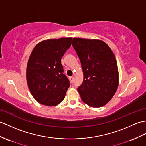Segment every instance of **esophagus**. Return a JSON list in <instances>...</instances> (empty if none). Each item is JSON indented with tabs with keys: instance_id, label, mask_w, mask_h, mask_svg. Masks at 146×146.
<instances>
[{
	"instance_id": "1",
	"label": "esophagus",
	"mask_w": 146,
	"mask_h": 146,
	"mask_svg": "<svg viewBox=\"0 0 146 146\" xmlns=\"http://www.w3.org/2000/svg\"><path fill=\"white\" fill-rule=\"evenodd\" d=\"M70 80L71 83H73V81H74V78L73 76L70 77Z\"/></svg>"
}]
</instances>
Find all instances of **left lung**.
I'll return each instance as SVG.
<instances>
[{
  "label": "left lung",
  "mask_w": 146,
  "mask_h": 146,
  "mask_svg": "<svg viewBox=\"0 0 146 146\" xmlns=\"http://www.w3.org/2000/svg\"><path fill=\"white\" fill-rule=\"evenodd\" d=\"M72 45L83 71V81L77 89L81 100L92 107L104 106L113 98L119 83L113 52L99 40L73 38Z\"/></svg>",
  "instance_id": "obj_1"
}]
</instances>
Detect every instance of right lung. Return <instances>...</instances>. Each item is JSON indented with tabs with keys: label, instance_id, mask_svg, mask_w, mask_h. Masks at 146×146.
Wrapping results in <instances>:
<instances>
[{
	"label": "right lung",
	"instance_id": "add662e5",
	"mask_svg": "<svg viewBox=\"0 0 146 146\" xmlns=\"http://www.w3.org/2000/svg\"><path fill=\"white\" fill-rule=\"evenodd\" d=\"M72 38L44 40L35 46L27 67V81L38 103L56 106L64 100L70 81L63 74L62 58L72 45Z\"/></svg>",
	"mask_w": 146,
	"mask_h": 146
}]
</instances>
